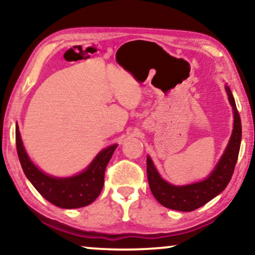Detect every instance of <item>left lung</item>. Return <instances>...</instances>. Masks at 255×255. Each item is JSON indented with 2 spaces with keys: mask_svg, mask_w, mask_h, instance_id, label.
<instances>
[{
  "mask_svg": "<svg viewBox=\"0 0 255 255\" xmlns=\"http://www.w3.org/2000/svg\"><path fill=\"white\" fill-rule=\"evenodd\" d=\"M230 104L232 106L235 123L233 131L225 148L224 154L212 170L210 175L201 182L191 183L188 186H173L166 182L159 175L152 160L147 156V179L151 191L155 200L163 207L177 211H194L203 207L225 189L233 175L242 141V121L237 110L235 97L228 86H225Z\"/></svg>",
  "mask_w": 255,
  "mask_h": 255,
  "instance_id": "8db88e82",
  "label": "left lung"
}]
</instances>
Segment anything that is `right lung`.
<instances>
[{
  "label": "right lung",
  "mask_w": 255,
  "mask_h": 255,
  "mask_svg": "<svg viewBox=\"0 0 255 255\" xmlns=\"http://www.w3.org/2000/svg\"><path fill=\"white\" fill-rule=\"evenodd\" d=\"M16 147L23 172L41 196L62 209L89 205L99 197L104 184V172L117 145L101 151L86 170L72 177H53L37 168L27 156L16 127Z\"/></svg>",
  "instance_id": "add662e5"
}]
</instances>
